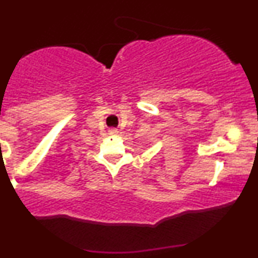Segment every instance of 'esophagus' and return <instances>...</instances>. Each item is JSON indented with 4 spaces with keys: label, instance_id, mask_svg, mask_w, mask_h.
<instances>
[{
    "label": "esophagus",
    "instance_id": "34e87169",
    "mask_svg": "<svg viewBox=\"0 0 258 258\" xmlns=\"http://www.w3.org/2000/svg\"><path fill=\"white\" fill-rule=\"evenodd\" d=\"M109 135H111V136L117 135V130L116 128H110V130H109Z\"/></svg>",
    "mask_w": 258,
    "mask_h": 258
}]
</instances>
